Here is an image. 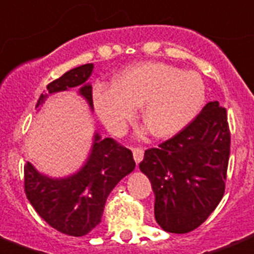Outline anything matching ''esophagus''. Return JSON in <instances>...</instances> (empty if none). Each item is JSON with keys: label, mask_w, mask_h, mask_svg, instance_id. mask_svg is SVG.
<instances>
[{"label": "esophagus", "mask_w": 254, "mask_h": 254, "mask_svg": "<svg viewBox=\"0 0 254 254\" xmlns=\"http://www.w3.org/2000/svg\"><path fill=\"white\" fill-rule=\"evenodd\" d=\"M143 154H144V150L141 147H134L133 149V158L136 164H139L143 160Z\"/></svg>", "instance_id": "1"}]
</instances>
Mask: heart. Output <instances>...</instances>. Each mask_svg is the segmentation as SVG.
Instances as JSON below:
<instances>
[{"label": "heart", "instance_id": "obj_1", "mask_svg": "<svg viewBox=\"0 0 254 254\" xmlns=\"http://www.w3.org/2000/svg\"><path fill=\"white\" fill-rule=\"evenodd\" d=\"M93 103L113 133H122L141 105V120L151 134L168 139L199 115L206 103V84L197 72L164 62H140L124 69L113 86H96Z\"/></svg>", "mask_w": 254, "mask_h": 254}]
</instances>
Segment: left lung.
<instances>
[{"label": "left lung", "instance_id": "1", "mask_svg": "<svg viewBox=\"0 0 254 254\" xmlns=\"http://www.w3.org/2000/svg\"><path fill=\"white\" fill-rule=\"evenodd\" d=\"M229 147L227 110L210 101L184 130L144 151L139 168L151 182L164 231L190 232L215 210L225 192Z\"/></svg>", "mask_w": 254, "mask_h": 254}]
</instances>
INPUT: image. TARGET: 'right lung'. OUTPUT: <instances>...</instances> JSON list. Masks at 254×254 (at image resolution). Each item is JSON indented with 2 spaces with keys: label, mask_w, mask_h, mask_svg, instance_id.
<instances>
[{
  "label": "right lung",
  "mask_w": 254,
  "mask_h": 254,
  "mask_svg": "<svg viewBox=\"0 0 254 254\" xmlns=\"http://www.w3.org/2000/svg\"><path fill=\"white\" fill-rule=\"evenodd\" d=\"M93 64L65 72L47 86L48 94L80 86L79 93L93 107L91 86L87 79ZM41 94L37 105L48 96ZM133 154L111 137L94 134L93 149L82 170L68 178L54 179L25 165V193L33 208L44 221L65 235H87L101 222L108 194L124 177L134 170Z\"/></svg>",
  "instance_id": "add662e5"
}]
</instances>
